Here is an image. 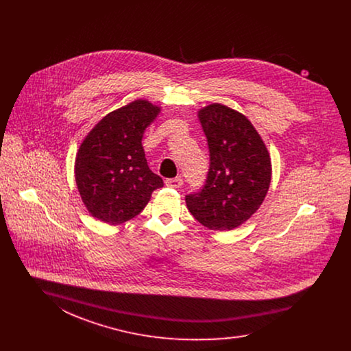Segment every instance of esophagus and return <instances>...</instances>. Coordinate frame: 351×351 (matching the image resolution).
I'll return each instance as SVG.
<instances>
[{"instance_id":"1","label":"esophagus","mask_w":351,"mask_h":351,"mask_svg":"<svg viewBox=\"0 0 351 351\" xmlns=\"http://www.w3.org/2000/svg\"><path fill=\"white\" fill-rule=\"evenodd\" d=\"M183 179L182 178H175V179H168L166 180V185L169 186V188H175V189H178V188H180L182 185H183Z\"/></svg>"}]
</instances>
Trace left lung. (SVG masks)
I'll use <instances>...</instances> for the list:
<instances>
[{"instance_id":"left-lung-1","label":"left lung","mask_w":351,"mask_h":351,"mask_svg":"<svg viewBox=\"0 0 351 351\" xmlns=\"http://www.w3.org/2000/svg\"><path fill=\"white\" fill-rule=\"evenodd\" d=\"M210 166L200 192L185 196L188 210L212 230H232L259 209L271 183V159L250 121L212 104L199 112Z\"/></svg>"}]
</instances>
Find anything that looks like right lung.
Masks as SVG:
<instances>
[{
  "label": "right lung",
  "instance_id": "1",
  "mask_svg": "<svg viewBox=\"0 0 351 351\" xmlns=\"http://www.w3.org/2000/svg\"><path fill=\"white\" fill-rule=\"evenodd\" d=\"M160 108L135 100L106 114L77 151L75 179L84 205L93 217L119 225L139 215L160 176L147 166L142 136Z\"/></svg>",
  "mask_w": 351,
  "mask_h": 351
}]
</instances>
